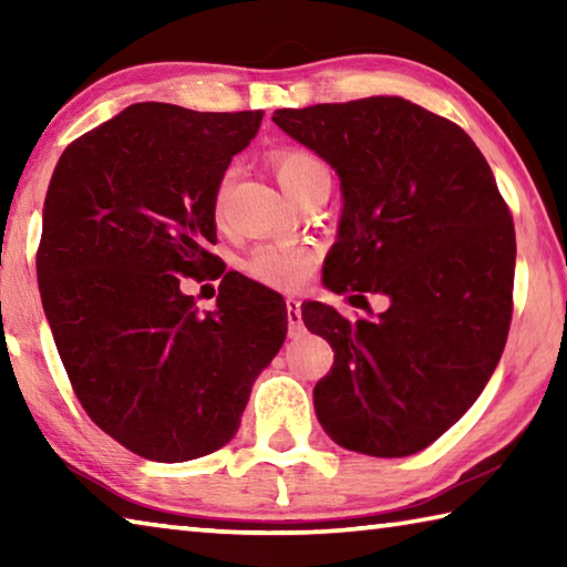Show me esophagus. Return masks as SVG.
I'll return each instance as SVG.
<instances>
[{
  "instance_id": "esophagus-1",
  "label": "esophagus",
  "mask_w": 567,
  "mask_h": 567,
  "mask_svg": "<svg viewBox=\"0 0 567 567\" xmlns=\"http://www.w3.org/2000/svg\"><path fill=\"white\" fill-rule=\"evenodd\" d=\"M287 322H290V334L302 332V302L295 300V297H287Z\"/></svg>"
}]
</instances>
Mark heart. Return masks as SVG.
Here are the masks:
<instances>
[{
    "mask_svg": "<svg viewBox=\"0 0 567 567\" xmlns=\"http://www.w3.org/2000/svg\"><path fill=\"white\" fill-rule=\"evenodd\" d=\"M272 167L275 175L280 179V185L285 187L287 195L297 199L302 192L315 185L318 179L330 177L324 162L315 155L310 150L302 147H282L272 155ZM229 172L223 177L215 195V217L223 219V205H225V195L229 187ZM315 265V255L305 247H295V245H282V243H267L255 247L249 257L245 260V275L252 277L255 282L275 287V290H295L300 287L307 275L312 272Z\"/></svg>",
    "mask_w": 567,
    "mask_h": 567,
    "instance_id": "1",
    "label": "heart"
}]
</instances>
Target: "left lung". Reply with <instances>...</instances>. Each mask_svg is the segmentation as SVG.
<instances>
[{"label": "left lung", "instance_id": "obj_1", "mask_svg": "<svg viewBox=\"0 0 567 567\" xmlns=\"http://www.w3.org/2000/svg\"><path fill=\"white\" fill-rule=\"evenodd\" d=\"M272 122L340 175L332 292H380L378 318L302 305L332 344L315 412L334 443L405 457L455 425L501 362L513 318L515 227L483 152L402 97L277 110ZM362 297V295H354Z\"/></svg>", "mask_w": 567, "mask_h": 567}]
</instances>
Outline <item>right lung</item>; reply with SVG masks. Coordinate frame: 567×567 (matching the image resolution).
<instances>
[{
  "mask_svg": "<svg viewBox=\"0 0 567 567\" xmlns=\"http://www.w3.org/2000/svg\"><path fill=\"white\" fill-rule=\"evenodd\" d=\"M260 122L132 104L66 145L47 189L37 280L66 378L94 425L155 463L227 445L285 342V312L247 305L233 272L215 312L179 290L225 272L215 195Z\"/></svg>",
  "mask_w": 567,
  "mask_h": 567,
  "instance_id": "1",
  "label": "right lung"
}]
</instances>
